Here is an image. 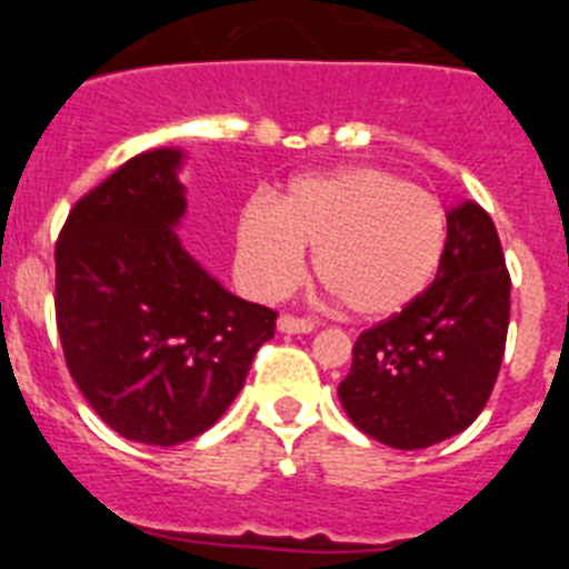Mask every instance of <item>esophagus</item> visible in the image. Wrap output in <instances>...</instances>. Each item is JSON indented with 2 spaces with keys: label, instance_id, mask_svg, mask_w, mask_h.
Instances as JSON below:
<instances>
[{
  "label": "esophagus",
  "instance_id": "obj_1",
  "mask_svg": "<svg viewBox=\"0 0 569 569\" xmlns=\"http://www.w3.org/2000/svg\"><path fill=\"white\" fill-rule=\"evenodd\" d=\"M279 330H281V333H313L316 321L313 319H305V316L281 313L279 316Z\"/></svg>",
  "mask_w": 569,
  "mask_h": 569
}]
</instances>
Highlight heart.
I'll list each match as a JSON object with an SVG mask.
<instances>
[{"instance_id": "obj_1", "label": "heart", "mask_w": 569, "mask_h": 569, "mask_svg": "<svg viewBox=\"0 0 569 569\" xmlns=\"http://www.w3.org/2000/svg\"><path fill=\"white\" fill-rule=\"evenodd\" d=\"M445 210L427 190L381 168L299 176L279 202L256 193L239 213V261L259 293L288 290L316 250V273L350 313L405 310L445 253Z\"/></svg>"}]
</instances>
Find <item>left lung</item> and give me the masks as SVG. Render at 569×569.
<instances>
[{
  "label": "left lung",
  "instance_id": "left-lung-1",
  "mask_svg": "<svg viewBox=\"0 0 569 569\" xmlns=\"http://www.w3.org/2000/svg\"><path fill=\"white\" fill-rule=\"evenodd\" d=\"M510 325V273L496 224L465 202L447 213L433 284L359 333L339 399L361 433L421 450L461 433L499 379Z\"/></svg>",
  "mask_w": 569,
  "mask_h": 569
}]
</instances>
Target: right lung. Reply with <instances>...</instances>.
I'll use <instances>...</instances> for the list:
<instances>
[{"label": "right lung", "instance_id": "obj_1", "mask_svg": "<svg viewBox=\"0 0 569 569\" xmlns=\"http://www.w3.org/2000/svg\"><path fill=\"white\" fill-rule=\"evenodd\" d=\"M182 153H139L70 208L57 239V330L99 419L173 447L222 419L276 310L228 293L179 244Z\"/></svg>", "mask_w": 569, "mask_h": 569}]
</instances>
